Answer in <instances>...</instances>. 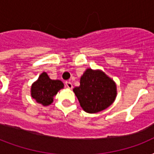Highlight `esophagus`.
Instances as JSON below:
<instances>
[{"instance_id": "esophagus-1", "label": "esophagus", "mask_w": 154, "mask_h": 154, "mask_svg": "<svg viewBox=\"0 0 154 154\" xmlns=\"http://www.w3.org/2000/svg\"><path fill=\"white\" fill-rule=\"evenodd\" d=\"M65 86L67 87L68 89H72V84L70 82H65Z\"/></svg>"}]
</instances>
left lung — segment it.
Returning a JSON list of instances; mask_svg holds the SVG:
<instances>
[{
	"mask_svg": "<svg viewBox=\"0 0 154 154\" xmlns=\"http://www.w3.org/2000/svg\"><path fill=\"white\" fill-rule=\"evenodd\" d=\"M84 111L96 113L107 109L117 97V85L100 69H87L80 80V86L73 89Z\"/></svg>",
	"mask_w": 154,
	"mask_h": 154,
	"instance_id": "1",
	"label": "left lung"
}]
</instances>
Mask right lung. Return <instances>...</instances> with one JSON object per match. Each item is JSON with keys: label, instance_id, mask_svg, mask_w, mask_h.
Segmentation results:
<instances>
[{"label": "right lung", "instance_id": "1", "mask_svg": "<svg viewBox=\"0 0 154 154\" xmlns=\"http://www.w3.org/2000/svg\"><path fill=\"white\" fill-rule=\"evenodd\" d=\"M63 88L64 84L61 81L50 79L47 72H43L32 84L31 97L43 106H48L53 103V97Z\"/></svg>", "mask_w": 154, "mask_h": 154}]
</instances>
